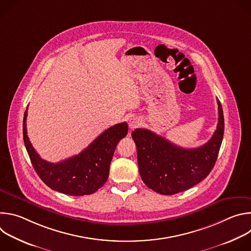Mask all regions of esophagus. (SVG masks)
Instances as JSON below:
<instances>
[{
  "mask_svg": "<svg viewBox=\"0 0 251 251\" xmlns=\"http://www.w3.org/2000/svg\"><path fill=\"white\" fill-rule=\"evenodd\" d=\"M128 124H129L130 129H135V128H137V127H139L141 125V121L137 117H132V118H130Z\"/></svg>",
  "mask_w": 251,
  "mask_h": 251,
  "instance_id": "obj_1",
  "label": "esophagus"
}]
</instances>
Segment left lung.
<instances>
[{
    "mask_svg": "<svg viewBox=\"0 0 251 251\" xmlns=\"http://www.w3.org/2000/svg\"><path fill=\"white\" fill-rule=\"evenodd\" d=\"M218 105L217 130L199 148L178 147L147 129L138 128L132 132L139 173L148 188L171 196L194 187L208 176L217 162L225 131L224 111L219 99Z\"/></svg>",
    "mask_w": 251,
    "mask_h": 251,
    "instance_id": "1",
    "label": "left lung"
}]
</instances>
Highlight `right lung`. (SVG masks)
<instances>
[{"label":"right lung","instance_id":"1","mask_svg":"<svg viewBox=\"0 0 251 251\" xmlns=\"http://www.w3.org/2000/svg\"><path fill=\"white\" fill-rule=\"evenodd\" d=\"M26 115L25 110V146L35 172L48 187L69 196H84L95 193L106 183L115 148L128 133L126 122L105 130L78 155L54 164L42 159L31 146L26 134Z\"/></svg>","mask_w":251,"mask_h":251}]
</instances>
